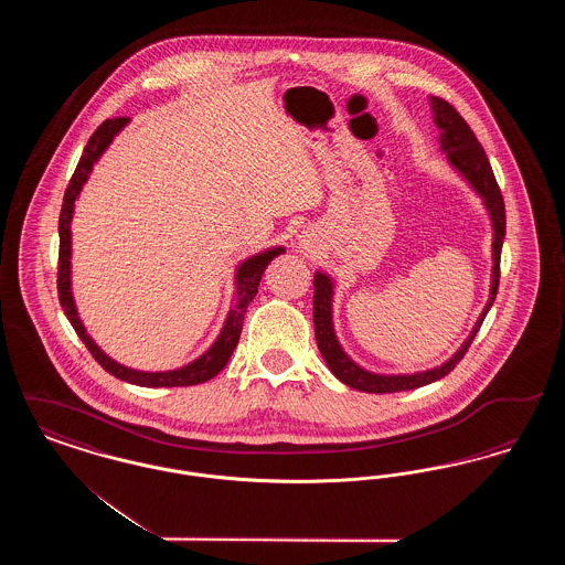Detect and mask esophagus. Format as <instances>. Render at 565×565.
Returning <instances> with one entry per match:
<instances>
[{"instance_id": "obj_1", "label": "esophagus", "mask_w": 565, "mask_h": 565, "mask_svg": "<svg viewBox=\"0 0 565 565\" xmlns=\"http://www.w3.org/2000/svg\"><path fill=\"white\" fill-rule=\"evenodd\" d=\"M298 247L300 249H311L313 247V239H311V235L307 231L302 235H298Z\"/></svg>"}]
</instances>
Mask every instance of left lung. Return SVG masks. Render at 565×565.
<instances>
[{
  "instance_id": "left-lung-1",
  "label": "left lung",
  "mask_w": 565,
  "mask_h": 565,
  "mask_svg": "<svg viewBox=\"0 0 565 565\" xmlns=\"http://www.w3.org/2000/svg\"><path fill=\"white\" fill-rule=\"evenodd\" d=\"M431 111H434V125L438 127V143L440 150L447 154V161L456 169L457 173L470 184L481 199H483L484 210L489 212L491 228H493V243H491V256H493V267H491V286H489V300L484 305L483 313L475 323L472 332L468 339L461 343V348L440 366L428 369L422 373H411V375H379L362 369L355 364L345 350L341 348L337 332H334V322H332V296H334V281L330 275L323 270H316L313 275V323H316V341L318 350L326 360V366L330 373L337 376L341 383L350 385L358 392L366 394H394V392H406L415 390L422 385L434 383L445 375H449L456 369L457 362L466 355L470 343L475 341L481 323H483L487 311L491 309L495 295H498V284H500V254H502V243L507 235V214H504V199L502 192L498 189L495 175L491 171L489 159L484 154L483 146L468 127V122L457 114V109L447 104L440 97H430Z\"/></svg>"
}]
</instances>
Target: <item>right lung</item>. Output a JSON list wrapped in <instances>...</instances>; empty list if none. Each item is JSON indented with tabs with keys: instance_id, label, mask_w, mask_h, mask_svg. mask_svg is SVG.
<instances>
[{
	"instance_id": "right-lung-1",
	"label": "right lung",
	"mask_w": 565,
	"mask_h": 565,
	"mask_svg": "<svg viewBox=\"0 0 565 565\" xmlns=\"http://www.w3.org/2000/svg\"><path fill=\"white\" fill-rule=\"evenodd\" d=\"M127 122H129V118H109L97 127V131L90 135L88 143L82 152L81 162L70 180V186L65 190L63 207L58 215V279H56L58 302H61L67 320L74 326L76 334L81 337L82 343L86 345V350L93 353V358L108 371L109 375L139 385V387H184V385L205 383V381L214 379L226 366L228 358L233 355V351L239 343V337H242L243 318H245L247 305L254 300V296L258 295L263 273L269 267V263L275 256L286 252V247L277 245V247H269L265 252H258V254L245 258L237 267L235 270V298H233V305L228 309V316L224 320V326H222L214 345L203 355H199L196 360H192L186 366L175 369V371H162V373H146V371H135L129 366H122L116 360H111L108 353L102 350L86 332L81 316H78L76 302H74V292H72V217H74V207L81 196L82 186L86 184V180L93 171V164L102 159V154L114 141V137L127 127Z\"/></svg>"
}]
</instances>
